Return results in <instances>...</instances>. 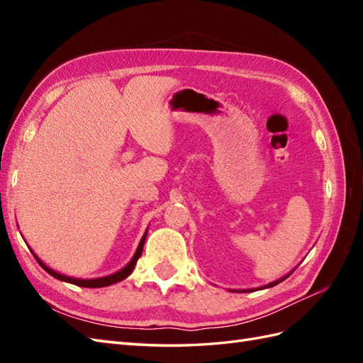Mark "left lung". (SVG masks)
I'll return each instance as SVG.
<instances>
[{"instance_id": "left-lung-1", "label": "left lung", "mask_w": 363, "mask_h": 363, "mask_svg": "<svg viewBox=\"0 0 363 363\" xmlns=\"http://www.w3.org/2000/svg\"><path fill=\"white\" fill-rule=\"evenodd\" d=\"M291 274H292V272H289V274H288V276H284V277H281L280 280H276V281H272V283L267 284V286H265V288H272V286H276V284H279V283H280V281H283L284 279H288V277L291 276ZM257 289H262V288H257ZM257 289H252V291H257ZM240 292H251V289H248V291H240Z\"/></svg>"}]
</instances>
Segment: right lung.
<instances>
[{
  "label": "right lung",
  "instance_id": "add662e5",
  "mask_svg": "<svg viewBox=\"0 0 363 363\" xmlns=\"http://www.w3.org/2000/svg\"><path fill=\"white\" fill-rule=\"evenodd\" d=\"M145 238H147V232L144 233V236H142V239H140V242H139V245H138V250H136V252H135V256L131 257V260L127 263V265L123 268V269H119L118 272H115V274H111V276H106V277H100V279H89V280H84V279H75V277H68V276H63V274H59V272H56L54 269H51V268H48L45 263H43L35 252H33V256L36 257V260H38V263L39 265L45 269L50 276H52L54 279H57V280H62V281H67V283H72V284H77V286H82V288H104V286H111V284H113V283H118V281H121V280H124V279H127L130 274H131V271L135 269V265H136V262H138V259L140 257V255H142V250H144V244H145Z\"/></svg>",
  "mask_w": 363,
  "mask_h": 363
}]
</instances>
